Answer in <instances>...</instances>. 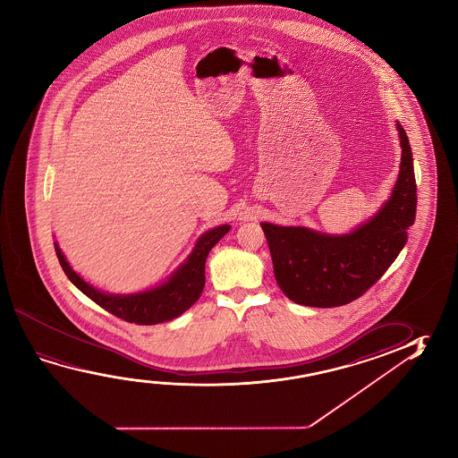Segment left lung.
Returning <instances> with one entry per match:
<instances>
[{"label":"left lung","instance_id":"left-lung-1","mask_svg":"<svg viewBox=\"0 0 458 458\" xmlns=\"http://www.w3.org/2000/svg\"><path fill=\"white\" fill-rule=\"evenodd\" d=\"M401 169L390 199L348 234L263 222L275 277L287 299L307 307L332 308L360 299L385 275L407 242L417 210L412 151L404 128Z\"/></svg>","mask_w":458,"mask_h":458}]
</instances>
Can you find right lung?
<instances>
[{
	"label": "right lung",
	"mask_w": 458,
	"mask_h": 458,
	"mask_svg": "<svg viewBox=\"0 0 458 458\" xmlns=\"http://www.w3.org/2000/svg\"><path fill=\"white\" fill-rule=\"evenodd\" d=\"M228 232H230V225L217 226L204 233L199 236V240L196 241L195 249L185 263H182L165 284L157 285L155 289L145 291V293H131V295L100 293L72 270L57 242H54V246H55V254L61 262L62 270L65 271L68 279L84 295H88L90 301H96L98 307L104 308L108 313L128 323L151 326V324L171 321L174 318L181 316L199 299L206 283V276H204L206 259L209 255L210 249L214 248Z\"/></svg>",
	"instance_id": "1"
}]
</instances>
